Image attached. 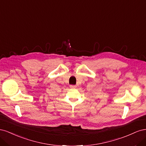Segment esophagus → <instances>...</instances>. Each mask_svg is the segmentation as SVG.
<instances>
[{
	"label": "esophagus",
	"mask_w": 146,
	"mask_h": 146,
	"mask_svg": "<svg viewBox=\"0 0 146 146\" xmlns=\"http://www.w3.org/2000/svg\"><path fill=\"white\" fill-rule=\"evenodd\" d=\"M70 87L71 88H76V85H70Z\"/></svg>",
	"instance_id": "1"
}]
</instances>
